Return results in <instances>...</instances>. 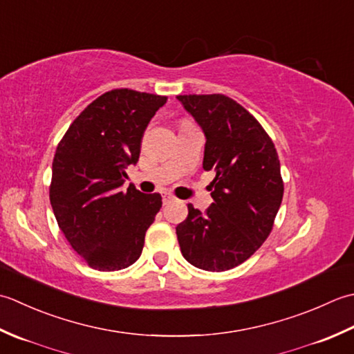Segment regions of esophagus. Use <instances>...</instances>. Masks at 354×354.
<instances>
[{
    "mask_svg": "<svg viewBox=\"0 0 354 354\" xmlns=\"http://www.w3.org/2000/svg\"><path fill=\"white\" fill-rule=\"evenodd\" d=\"M162 197H163V205H168V203H171L172 200H174V197H172L171 194H167V192H165Z\"/></svg>",
    "mask_w": 354,
    "mask_h": 354,
    "instance_id": "obj_1",
    "label": "esophagus"
}]
</instances>
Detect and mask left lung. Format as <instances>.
Segmentation results:
<instances>
[{"mask_svg":"<svg viewBox=\"0 0 354 354\" xmlns=\"http://www.w3.org/2000/svg\"><path fill=\"white\" fill-rule=\"evenodd\" d=\"M203 129V168L215 171L214 203L201 212L187 205L176 227L187 263L225 272L246 261L269 236L284 185L275 145L259 122L225 95L177 96Z\"/></svg>","mask_w":354,"mask_h":354,"instance_id":"1","label":"left lung"}]
</instances>
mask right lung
Segmentation results:
<instances>
[{"label": "right lung", "mask_w": 354, "mask_h": 354, "mask_svg": "<svg viewBox=\"0 0 354 354\" xmlns=\"http://www.w3.org/2000/svg\"><path fill=\"white\" fill-rule=\"evenodd\" d=\"M167 100L128 88L106 91L56 148L50 203L70 246L93 269H125L142 254L162 197L134 186L124 191L125 169L139 160L143 133Z\"/></svg>", "instance_id": "1"}]
</instances>
